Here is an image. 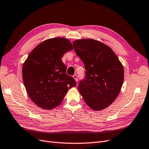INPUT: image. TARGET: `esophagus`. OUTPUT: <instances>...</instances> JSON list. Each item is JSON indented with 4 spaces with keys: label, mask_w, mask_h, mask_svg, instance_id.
<instances>
[{
    "label": "esophagus",
    "mask_w": 149,
    "mask_h": 149,
    "mask_svg": "<svg viewBox=\"0 0 149 149\" xmlns=\"http://www.w3.org/2000/svg\"><path fill=\"white\" fill-rule=\"evenodd\" d=\"M73 77L74 78V79H75V80L77 82V81H78V77H77V75L76 74H74V75H73Z\"/></svg>",
    "instance_id": "1"
}]
</instances>
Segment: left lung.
Returning <instances> with one entry per match:
<instances>
[{"label":"left lung","instance_id":"8db88e82","mask_svg":"<svg viewBox=\"0 0 149 149\" xmlns=\"http://www.w3.org/2000/svg\"><path fill=\"white\" fill-rule=\"evenodd\" d=\"M73 46L86 69L85 77L78 86L81 95L93 110L107 108L122 88L124 80L122 64L111 48L97 40H77Z\"/></svg>","mask_w":149,"mask_h":149}]
</instances>
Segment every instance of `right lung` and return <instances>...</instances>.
Returning a JSON list of instances; mask_svg holds the SVG:
<instances>
[{
	"mask_svg": "<svg viewBox=\"0 0 149 149\" xmlns=\"http://www.w3.org/2000/svg\"><path fill=\"white\" fill-rule=\"evenodd\" d=\"M72 49L67 38H49L38 44L25 61L22 70L24 85L38 107L50 110L58 106L69 88L76 85L75 79L66 74L67 67L61 60Z\"/></svg>",
	"mask_w": 149,
	"mask_h": 149,
	"instance_id": "1",
	"label": "right lung"
}]
</instances>
